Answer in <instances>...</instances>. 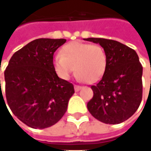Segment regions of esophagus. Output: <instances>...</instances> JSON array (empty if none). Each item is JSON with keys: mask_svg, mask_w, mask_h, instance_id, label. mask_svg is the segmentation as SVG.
<instances>
[{"mask_svg": "<svg viewBox=\"0 0 151 151\" xmlns=\"http://www.w3.org/2000/svg\"><path fill=\"white\" fill-rule=\"evenodd\" d=\"M80 89H81V86H78V85H75V86H74V90H75V91H78Z\"/></svg>", "mask_w": 151, "mask_h": 151, "instance_id": "esophagus-1", "label": "esophagus"}]
</instances>
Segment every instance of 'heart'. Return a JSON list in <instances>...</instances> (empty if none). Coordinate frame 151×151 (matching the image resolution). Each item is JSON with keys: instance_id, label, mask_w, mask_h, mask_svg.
I'll use <instances>...</instances> for the list:
<instances>
[{"instance_id": "b5f03b06", "label": "heart", "mask_w": 151, "mask_h": 151, "mask_svg": "<svg viewBox=\"0 0 151 151\" xmlns=\"http://www.w3.org/2000/svg\"><path fill=\"white\" fill-rule=\"evenodd\" d=\"M108 65L105 50L99 45L81 41H73L62 48L61 53L53 58V66L57 73L68 79L74 72L78 79L88 83L99 81L104 74Z\"/></svg>"}]
</instances>
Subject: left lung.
I'll use <instances>...</instances> for the list:
<instances>
[{"label":"left lung","mask_w":151,"mask_h":151,"mask_svg":"<svg viewBox=\"0 0 151 151\" xmlns=\"http://www.w3.org/2000/svg\"><path fill=\"white\" fill-rule=\"evenodd\" d=\"M105 50L108 65L102 78L91 86L93 97L87 109L104 124H120L138 109L143 97V66L135 50L118 41L88 38Z\"/></svg>","instance_id":"1"}]
</instances>
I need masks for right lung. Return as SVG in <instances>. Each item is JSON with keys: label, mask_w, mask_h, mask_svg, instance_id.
<instances>
[{"label": "right lung", "mask_w": 151, "mask_h": 151, "mask_svg": "<svg viewBox=\"0 0 151 151\" xmlns=\"http://www.w3.org/2000/svg\"><path fill=\"white\" fill-rule=\"evenodd\" d=\"M65 41L35 40L14 53L4 72L7 104L31 128L45 129L59 122L74 93L73 85L60 78L53 66V54Z\"/></svg>", "instance_id": "right-lung-1"}]
</instances>
